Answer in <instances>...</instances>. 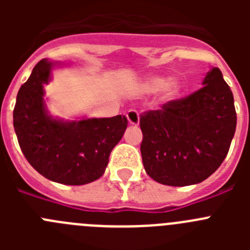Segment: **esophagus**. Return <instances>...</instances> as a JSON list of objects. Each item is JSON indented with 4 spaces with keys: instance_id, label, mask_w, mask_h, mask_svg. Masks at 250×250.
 <instances>
[{
    "instance_id": "obj_1",
    "label": "esophagus",
    "mask_w": 250,
    "mask_h": 250,
    "mask_svg": "<svg viewBox=\"0 0 250 250\" xmlns=\"http://www.w3.org/2000/svg\"><path fill=\"white\" fill-rule=\"evenodd\" d=\"M126 118L129 124H131V125H139V123H140V116H139V112L136 110H129L126 114Z\"/></svg>"
}]
</instances>
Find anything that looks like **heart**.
<instances>
[{"label": "heart", "instance_id": "1", "mask_svg": "<svg viewBox=\"0 0 250 250\" xmlns=\"http://www.w3.org/2000/svg\"><path fill=\"white\" fill-rule=\"evenodd\" d=\"M139 87L141 91L146 94H155V92L161 91V99L164 101L175 100L182 92V83L178 79L167 80V77L158 76V75L145 77Z\"/></svg>", "mask_w": 250, "mask_h": 250}]
</instances>
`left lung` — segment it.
<instances>
[{
    "label": "left lung",
    "mask_w": 250,
    "mask_h": 250,
    "mask_svg": "<svg viewBox=\"0 0 250 250\" xmlns=\"http://www.w3.org/2000/svg\"><path fill=\"white\" fill-rule=\"evenodd\" d=\"M235 126L233 92L213 67L202 89L140 116L145 171L170 187L202 183L224 161Z\"/></svg>",
    "instance_id": "1"
}]
</instances>
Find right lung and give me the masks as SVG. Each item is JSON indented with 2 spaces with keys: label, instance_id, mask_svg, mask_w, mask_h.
Here are the masks:
<instances>
[{
  "label": "right lung",
  "instance_id": "1",
  "mask_svg": "<svg viewBox=\"0 0 250 250\" xmlns=\"http://www.w3.org/2000/svg\"><path fill=\"white\" fill-rule=\"evenodd\" d=\"M55 65L59 63L41 60L21 86L13 109V127L23 155L41 175L60 184H89L105 173L127 119L118 115L65 121L51 116L43 83H48Z\"/></svg>",
  "mask_w": 250,
  "mask_h": 250
}]
</instances>
